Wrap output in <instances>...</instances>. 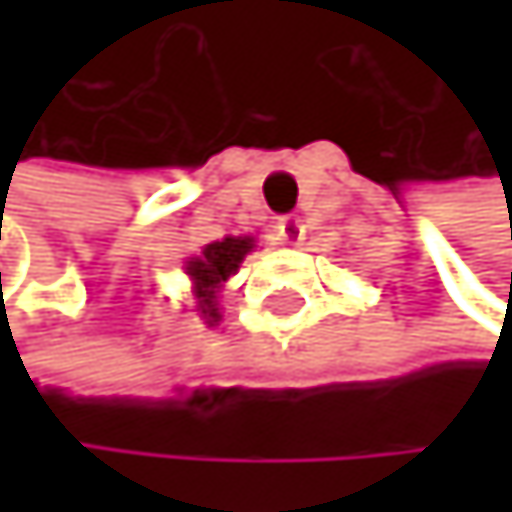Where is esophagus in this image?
<instances>
[{
  "label": "esophagus",
  "mask_w": 512,
  "mask_h": 512,
  "mask_svg": "<svg viewBox=\"0 0 512 512\" xmlns=\"http://www.w3.org/2000/svg\"><path fill=\"white\" fill-rule=\"evenodd\" d=\"M276 233H279V239L282 242H288V245H301V239H304V224H301V218H279V224H276Z\"/></svg>",
  "instance_id": "esophagus-1"
}]
</instances>
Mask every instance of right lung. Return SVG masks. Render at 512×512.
<instances>
[{
  "instance_id": "right-lung-1",
  "label": "right lung",
  "mask_w": 512,
  "mask_h": 512,
  "mask_svg": "<svg viewBox=\"0 0 512 512\" xmlns=\"http://www.w3.org/2000/svg\"><path fill=\"white\" fill-rule=\"evenodd\" d=\"M251 248H254L251 236H227L221 242H208L202 254L187 261V276L193 279V291H196V310L202 313L208 325L221 322L218 291L239 270V264L245 261V254Z\"/></svg>"
}]
</instances>
